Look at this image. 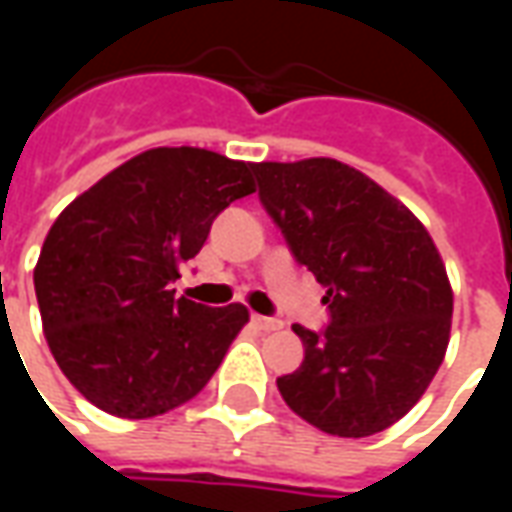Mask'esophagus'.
<instances>
[{
    "mask_svg": "<svg viewBox=\"0 0 512 512\" xmlns=\"http://www.w3.org/2000/svg\"><path fill=\"white\" fill-rule=\"evenodd\" d=\"M252 323L260 332H277V329H282V321L279 318H268V315H252Z\"/></svg>",
    "mask_w": 512,
    "mask_h": 512,
    "instance_id": "obj_1",
    "label": "esophagus"
}]
</instances>
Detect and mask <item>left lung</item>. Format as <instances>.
<instances>
[{
	"instance_id": "1",
	"label": "left lung",
	"mask_w": 512,
	"mask_h": 512,
	"mask_svg": "<svg viewBox=\"0 0 512 512\" xmlns=\"http://www.w3.org/2000/svg\"><path fill=\"white\" fill-rule=\"evenodd\" d=\"M252 172L329 307L323 332L293 326L304 362L277 378L279 395L323 433H381L425 395L450 343L452 288L439 249L403 202L343 161H263Z\"/></svg>"
}]
</instances>
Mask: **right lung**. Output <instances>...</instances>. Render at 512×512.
<instances>
[{"instance_id": "1", "label": "right lung", "mask_w": 512, "mask_h": 512, "mask_svg": "<svg viewBox=\"0 0 512 512\" xmlns=\"http://www.w3.org/2000/svg\"><path fill=\"white\" fill-rule=\"evenodd\" d=\"M255 191L252 164L202 147H153L87 189L51 224L35 266L43 332L79 392L106 414L158 417L211 381L244 304L169 290L213 219Z\"/></svg>"}]
</instances>
